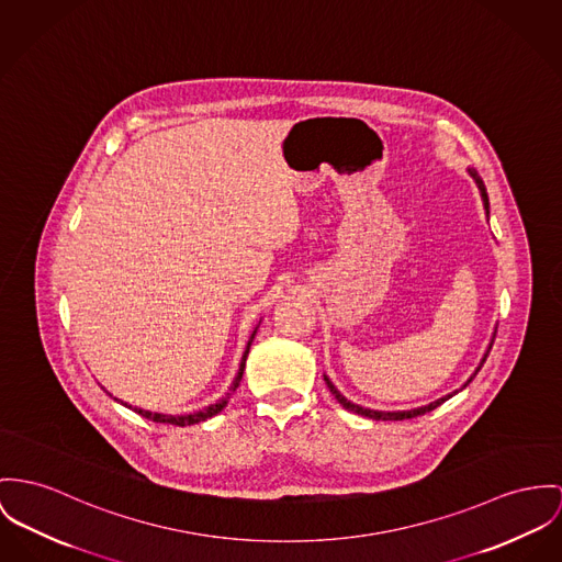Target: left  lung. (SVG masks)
Segmentation results:
<instances>
[{
  "label": "left lung",
  "mask_w": 562,
  "mask_h": 562,
  "mask_svg": "<svg viewBox=\"0 0 562 562\" xmlns=\"http://www.w3.org/2000/svg\"><path fill=\"white\" fill-rule=\"evenodd\" d=\"M469 173L473 175V179L476 181V186H479V190H481V199H483V205H485V212L490 210V201H487V192H485V186H483V181H481V177L476 175V171L473 169H469ZM485 361V359H483ZM325 383H327V387L329 391L336 395V400L348 408V411H352V413H357V415H363V417H370V419H376V422H402V419H413V417H419V415H426V413H430L434 411L436 406H440L447 397H451V395H447V397H440V400H436L432 404H428V406H422V408H415V411H404V413H381V411H370V408H363V406H359V404H352V402H348L345 395L338 391V389L334 387V383L325 376Z\"/></svg>",
  "instance_id": "left-lung-1"
}]
</instances>
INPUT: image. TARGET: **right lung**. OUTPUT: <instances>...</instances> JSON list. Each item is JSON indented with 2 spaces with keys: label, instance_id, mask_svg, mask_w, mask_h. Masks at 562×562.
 Here are the masks:
<instances>
[{
  "label": "right lung",
  "instance_id": "right-lung-1",
  "mask_svg": "<svg viewBox=\"0 0 562 562\" xmlns=\"http://www.w3.org/2000/svg\"><path fill=\"white\" fill-rule=\"evenodd\" d=\"M255 334H257V331H255ZM255 334L250 336V342H248V348H246V352H244V357H241V366H239V372H237V376H235V381H233V385H231V391H235V389L239 387V383H241V376H244V368H246V359H248V352H250V345H252V340H255ZM126 406H128V404H126ZM224 406H226V400H222V402H217V404H212L210 408H203V411H199V413H192V415H181V417H173V415H160V413H149V411H140V408H136V413H138L140 417L149 419V422H156V424H171V426H192V424H199V422H205V419L214 417V415L220 413Z\"/></svg>",
  "mask_w": 562,
  "mask_h": 562
}]
</instances>
